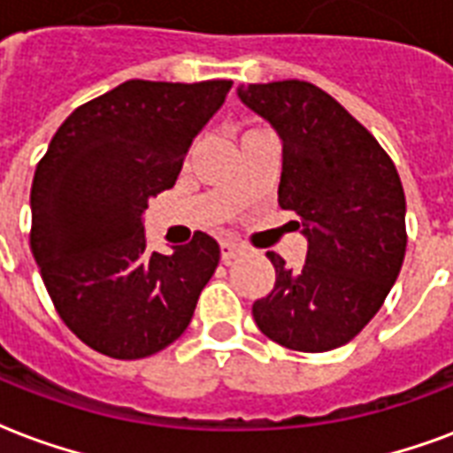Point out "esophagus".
Instances as JSON below:
<instances>
[{"instance_id": "obj_1", "label": "esophagus", "mask_w": 453, "mask_h": 453, "mask_svg": "<svg viewBox=\"0 0 453 453\" xmlns=\"http://www.w3.org/2000/svg\"><path fill=\"white\" fill-rule=\"evenodd\" d=\"M242 254H244V247L237 244V242H230V240L220 242V258H223L226 264L234 261V258L242 257Z\"/></svg>"}]
</instances>
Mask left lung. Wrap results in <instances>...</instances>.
I'll use <instances>...</instances> for the list:
<instances>
[{
    "label": "left lung",
    "mask_w": 453,
    "mask_h": 453,
    "mask_svg": "<svg viewBox=\"0 0 453 453\" xmlns=\"http://www.w3.org/2000/svg\"><path fill=\"white\" fill-rule=\"evenodd\" d=\"M282 137L278 203L295 211L309 251L251 306L258 330L295 351L337 349L388 299L406 254V199L395 161L337 99L306 81L240 88ZM299 227V223H296Z\"/></svg>",
    "instance_id": "obj_1"
}]
</instances>
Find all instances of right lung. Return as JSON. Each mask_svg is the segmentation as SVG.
Wrapping results in <instances>:
<instances>
[{"label":"right lung","instance_id":"right-lung-1","mask_svg":"<svg viewBox=\"0 0 453 453\" xmlns=\"http://www.w3.org/2000/svg\"><path fill=\"white\" fill-rule=\"evenodd\" d=\"M230 88L123 82L78 106L35 168L30 250L61 320L104 357L133 361L178 340L219 265L206 233L150 251L142 216Z\"/></svg>","mask_w":453,"mask_h":453}]
</instances>
